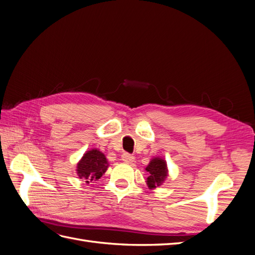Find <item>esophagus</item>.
Returning a JSON list of instances; mask_svg holds the SVG:
<instances>
[{
	"label": "esophagus",
	"instance_id": "34e87169",
	"mask_svg": "<svg viewBox=\"0 0 255 255\" xmlns=\"http://www.w3.org/2000/svg\"><path fill=\"white\" fill-rule=\"evenodd\" d=\"M121 159L123 161H126V163H133L135 157H134V155H132V154H129L128 152H125L121 155Z\"/></svg>",
	"mask_w": 255,
	"mask_h": 255
}]
</instances>
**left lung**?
Returning a JSON list of instances; mask_svg holds the SVG:
<instances>
[{
  "label": "left lung",
  "mask_w": 255,
  "mask_h": 255,
  "mask_svg": "<svg viewBox=\"0 0 255 255\" xmlns=\"http://www.w3.org/2000/svg\"><path fill=\"white\" fill-rule=\"evenodd\" d=\"M145 170L150 173V175L146 179L149 187L154 188L163 183L167 176V165L166 161L161 158H154L150 161L148 167Z\"/></svg>",
  "instance_id": "obj_1"
}]
</instances>
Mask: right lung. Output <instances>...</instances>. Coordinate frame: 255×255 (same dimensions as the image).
Listing matches in <instances>:
<instances>
[{
  "mask_svg": "<svg viewBox=\"0 0 255 255\" xmlns=\"http://www.w3.org/2000/svg\"><path fill=\"white\" fill-rule=\"evenodd\" d=\"M107 167L109 165H107L104 154L96 149H92L84 154L83 158L78 164L76 171L81 179L86 180L85 181L86 183H90L91 181L99 180L106 171Z\"/></svg>",
  "mask_w": 255,
  "mask_h": 255,
  "instance_id": "add662e5",
  "label": "right lung"
}]
</instances>
